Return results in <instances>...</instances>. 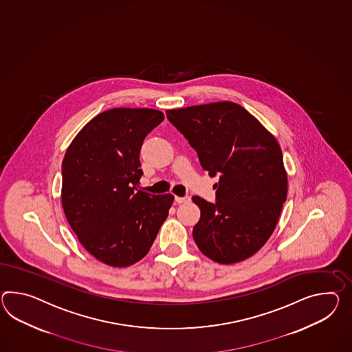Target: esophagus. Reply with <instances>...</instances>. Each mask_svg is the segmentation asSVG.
Returning <instances> with one entry per match:
<instances>
[{"label": "esophagus", "mask_w": 352, "mask_h": 352, "mask_svg": "<svg viewBox=\"0 0 352 352\" xmlns=\"http://www.w3.org/2000/svg\"><path fill=\"white\" fill-rule=\"evenodd\" d=\"M189 201H190L189 196H184V197L175 196V202H177V204H186V202H189Z\"/></svg>", "instance_id": "obj_1"}]
</instances>
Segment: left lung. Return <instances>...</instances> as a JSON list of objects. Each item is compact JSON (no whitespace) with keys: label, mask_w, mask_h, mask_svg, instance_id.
<instances>
[{"label":"left lung","mask_w":352,"mask_h":352,"mask_svg":"<svg viewBox=\"0 0 352 352\" xmlns=\"http://www.w3.org/2000/svg\"><path fill=\"white\" fill-rule=\"evenodd\" d=\"M166 117L197 151L216 183V202L195 196L201 217L193 228L199 250L217 263L252 257L272 235L287 197V174L276 138L232 102L166 111Z\"/></svg>","instance_id":"8db88e82"}]
</instances>
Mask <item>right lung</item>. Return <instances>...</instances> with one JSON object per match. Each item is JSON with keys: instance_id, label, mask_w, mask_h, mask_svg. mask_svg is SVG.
Instances as JSON below:
<instances>
[{"instance_id": "obj_1", "label": "right lung", "mask_w": 352, "mask_h": 352, "mask_svg": "<svg viewBox=\"0 0 352 352\" xmlns=\"http://www.w3.org/2000/svg\"><path fill=\"white\" fill-rule=\"evenodd\" d=\"M164 120L148 108H113L81 129L62 162V207L82 247L98 261L129 267L145 257L174 196L138 189L140 150Z\"/></svg>"}]
</instances>
